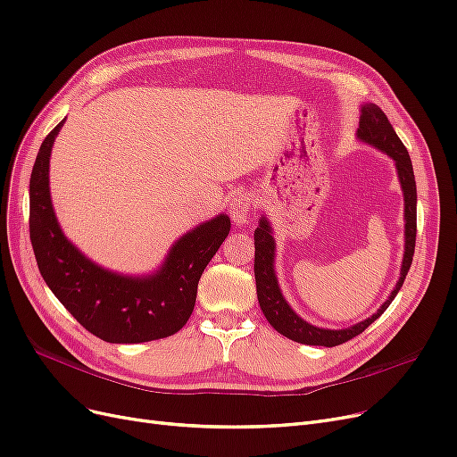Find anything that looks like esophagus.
Instances as JSON below:
<instances>
[{
    "label": "esophagus",
    "instance_id": "1",
    "mask_svg": "<svg viewBox=\"0 0 457 457\" xmlns=\"http://www.w3.org/2000/svg\"><path fill=\"white\" fill-rule=\"evenodd\" d=\"M252 201L248 194H239L235 195L231 201V207H229V214L231 220L237 226H245L248 222V216H250V207H252Z\"/></svg>",
    "mask_w": 457,
    "mask_h": 457
}]
</instances>
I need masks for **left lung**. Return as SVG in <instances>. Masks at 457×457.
<instances>
[{
    "instance_id": "left-lung-1",
    "label": "left lung",
    "mask_w": 457,
    "mask_h": 457,
    "mask_svg": "<svg viewBox=\"0 0 457 457\" xmlns=\"http://www.w3.org/2000/svg\"><path fill=\"white\" fill-rule=\"evenodd\" d=\"M358 139H361L367 145H373L375 148L386 152L395 162V169L399 175V182L404 195V254H403V265H401V277L395 284L394 292L384 301V305L363 322H358L356 326H350L346 329H324L311 326L305 320L299 318L288 301L282 297V292L278 288V280L275 275V239L271 226L265 216L260 218V226L254 231V275H256V290H258V301L260 307L267 318V322L271 324L280 335L288 337V339L311 345V346H337L343 345L353 337L363 333L375 320L390 307V303L395 299L397 292L407 277L412 256H414V245H416V180L412 171V162L407 148L397 137L395 129L392 128L384 111L375 105L367 104L361 107L360 116V128H358Z\"/></svg>"
}]
</instances>
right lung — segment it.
<instances>
[{
  "label": "right lung",
  "mask_w": 457,
  "mask_h": 457,
  "mask_svg": "<svg viewBox=\"0 0 457 457\" xmlns=\"http://www.w3.org/2000/svg\"><path fill=\"white\" fill-rule=\"evenodd\" d=\"M62 126L41 143L29 179V239L46 286L82 328L107 343L177 333L194 311L203 271L228 237L229 218L218 214L182 235L154 275L124 277L96 265L67 241L50 201V150Z\"/></svg>",
  "instance_id": "add662e5"
}]
</instances>
